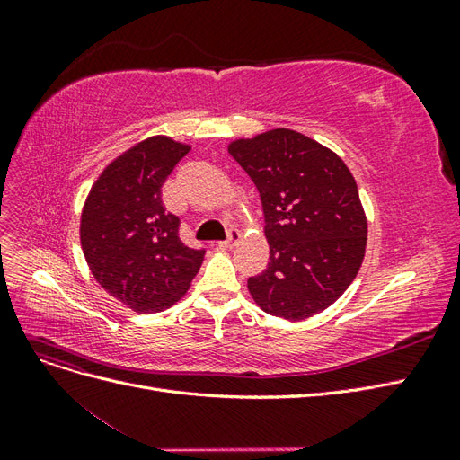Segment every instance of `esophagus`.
Returning a JSON list of instances; mask_svg holds the SVG:
<instances>
[{"instance_id":"esophagus-1","label":"esophagus","mask_w":460,"mask_h":460,"mask_svg":"<svg viewBox=\"0 0 460 460\" xmlns=\"http://www.w3.org/2000/svg\"><path fill=\"white\" fill-rule=\"evenodd\" d=\"M240 238H242V234L235 230V228H230L228 230V238L225 242H218V247L220 249H232L235 243L240 242Z\"/></svg>"}]
</instances>
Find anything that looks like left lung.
I'll return each instance as SVG.
<instances>
[{
    "instance_id": "8db88e82",
    "label": "left lung",
    "mask_w": 460,
    "mask_h": 460,
    "mask_svg": "<svg viewBox=\"0 0 460 460\" xmlns=\"http://www.w3.org/2000/svg\"><path fill=\"white\" fill-rule=\"evenodd\" d=\"M230 155L259 190L270 261L247 280L259 307L303 320L349 288L367 249V215L347 164L311 137L276 128L234 140Z\"/></svg>"
}]
</instances>
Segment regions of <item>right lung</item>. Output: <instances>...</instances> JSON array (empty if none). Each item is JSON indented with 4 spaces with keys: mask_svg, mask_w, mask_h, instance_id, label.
I'll use <instances>...</instances> for the list:
<instances>
[{
    "mask_svg": "<svg viewBox=\"0 0 460 460\" xmlns=\"http://www.w3.org/2000/svg\"><path fill=\"white\" fill-rule=\"evenodd\" d=\"M190 149L166 136L136 144L105 166L82 208L80 243L93 278L136 313L172 307L203 262V249L182 243L180 218L161 199Z\"/></svg>",
    "mask_w": 460,
    "mask_h": 460,
    "instance_id": "right-lung-1",
    "label": "right lung"
}]
</instances>
